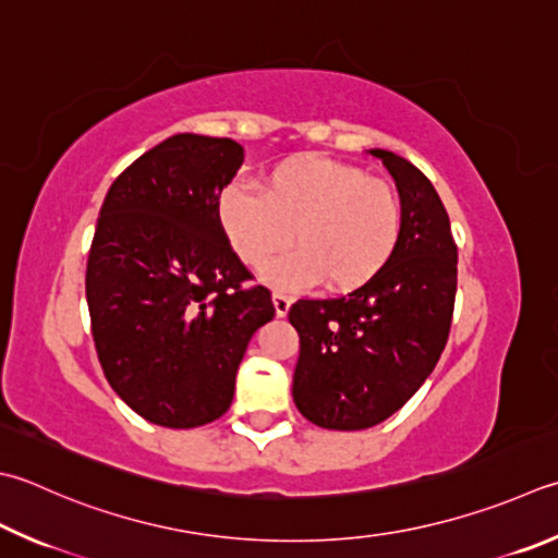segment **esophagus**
<instances>
[{
  "label": "esophagus",
  "instance_id": "obj_1",
  "mask_svg": "<svg viewBox=\"0 0 558 558\" xmlns=\"http://www.w3.org/2000/svg\"><path fill=\"white\" fill-rule=\"evenodd\" d=\"M271 301H275V311H277L279 318H283V315H287L289 308H291V299L287 296V293L275 291V293H271Z\"/></svg>",
  "mask_w": 558,
  "mask_h": 558
}]
</instances>
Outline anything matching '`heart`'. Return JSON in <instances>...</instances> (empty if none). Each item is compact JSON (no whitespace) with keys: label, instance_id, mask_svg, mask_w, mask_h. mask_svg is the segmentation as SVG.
I'll return each mask as SVG.
<instances>
[{"label":"heart","instance_id":"obj_1","mask_svg":"<svg viewBox=\"0 0 558 558\" xmlns=\"http://www.w3.org/2000/svg\"><path fill=\"white\" fill-rule=\"evenodd\" d=\"M218 223L247 267L293 245L262 271L283 291L325 287L350 293L374 281L401 240L403 206L393 186L323 155H296L271 167L265 194L228 184L218 196Z\"/></svg>","mask_w":558,"mask_h":558}]
</instances>
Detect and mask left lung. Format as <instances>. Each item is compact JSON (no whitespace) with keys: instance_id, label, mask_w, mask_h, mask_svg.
<instances>
[{"instance_id":"8db88e82","label":"left lung","mask_w":558,"mask_h":558,"mask_svg":"<svg viewBox=\"0 0 558 558\" xmlns=\"http://www.w3.org/2000/svg\"><path fill=\"white\" fill-rule=\"evenodd\" d=\"M403 206L401 240L374 281L289 308L299 332L293 403L325 429H366L403 408L442 354L457 296V245L433 182L405 157L369 150Z\"/></svg>"}]
</instances>
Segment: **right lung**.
Wrapping results in <instances>:
<instances>
[{"mask_svg":"<svg viewBox=\"0 0 558 558\" xmlns=\"http://www.w3.org/2000/svg\"><path fill=\"white\" fill-rule=\"evenodd\" d=\"M230 138L177 133L116 177L87 259L94 347L116 393L155 425L214 423L257 328L275 318L218 223L243 165Z\"/></svg>","mask_w":558,"mask_h":558,"instance_id":"add662e5","label":"right lung"}]
</instances>
